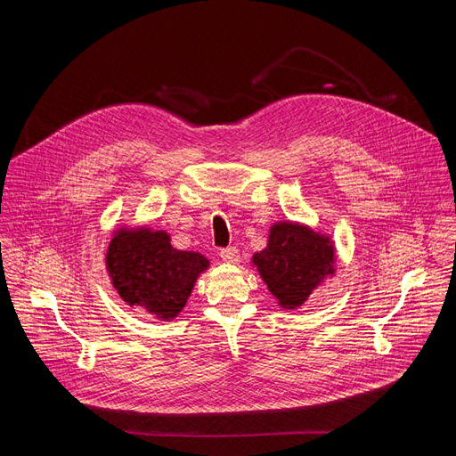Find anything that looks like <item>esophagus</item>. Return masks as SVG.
Instances as JSON below:
<instances>
[{
    "mask_svg": "<svg viewBox=\"0 0 456 456\" xmlns=\"http://www.w3.org/2000/svg\"><path fill=\"white\" fill-rule=\"evenodd\" d=\"M220 257L227 264H236L240 257V252L236 247H225V248H220Z\"/></svg>",
    "mask_w": 456,
    "mask_h": 456,
    "instance_id": "obj_1",
    "label": "esophagus"
}]
</instances>
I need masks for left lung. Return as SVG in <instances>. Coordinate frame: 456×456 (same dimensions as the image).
<instances>
[{
	"label": "left lung",
	"instance_id": "left-lung-1",
	"mask_svg": "<svg viewBox=\"0 0 456 456\" xmlns=\"http://www.w3.org/2000/svg\"><path fill=\"white\" fill-rule=\"evenodd\" d=\"M252 259L273 296L285 308L303 305L314 287L334 273V248L329 238L294 224L274 225L269 247Z\"/></svg>",
	"mask_w": 456,
	"mask_h": 456
}]
</instances>
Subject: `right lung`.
I'll return each instance as SVG.
<instances>
[{"mask_svg": "<svg viewBox=\"0 0 456 456\" xmlns=\"http://www.w3.org/2000/svg\"><path fill=\"white\" fill-rule=\"evenodd\" d=\"M113 287L127 305L167 321L187 303L197 276L209 262L199 252L176 250L162 231H118L108 248Z\"/></svg>", "mask_w": 456, "mask_h": 456, "instance_id": "right-lung-1", "label": "right lung"}]
</instances>
